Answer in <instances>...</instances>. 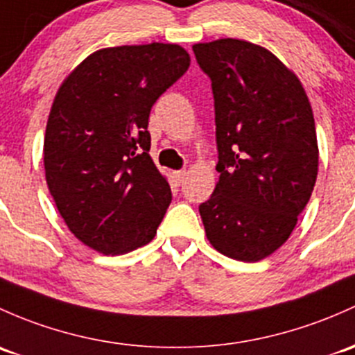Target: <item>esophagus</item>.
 <instances>
[{
    "label": "esophagus",
    "instance_id": "obj_1",
    "mask_svg": "<svg viewBox=\"0 0 355 355\" xmlns=\"http://www.w3.org/2000/svg\"><path fill=\"white\" fill-rule=\"evenodd\" d=\"M173 177H175V180H177V184H182V182H184V178L187 177V171H185V170L173 171Z\"/></svg>",
    "mask_w": 355,
    "mask_h": 355
}]
</instances>
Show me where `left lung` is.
I'll return each instance as SVG.
<instances>
[{"label": "left lung", "mask_w": 355, "mask_h": 355, "mask_svg": "<svg viewBox=\"0 0 355 355\" xmlns=\"http://www.w3.org/2000/svg\"><path fill=\"white\" fill-rule=\"evenodd\" d=\"M192 51L214 95L219 180L199 206L206 236L230 259L259 262L286 243L315 187L311 105L263 47L219 39Z\"/></svg>", "instance_id": "obj_1"}]
</instances>
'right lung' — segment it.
I'll return each mask as SVG.
<instances>
[{
	"mask_svg": "<svg viewBox=\"0 0 355 355\" xmlns=\"http://www.w3.org/2000/svg\"><path fill=\"white\" fill-rule=\"evenodd\" d=\"M190 66L177 44L89 54L55 93L44 139L49 192L69 231L103 255L155 238L171 202L151 156V107Z\"/></svg>",
	"mask_w": 355,
	"mask_h": 355,
	"instance_id": "add662e5",
	"label": "right lung"
}]
</instances>
